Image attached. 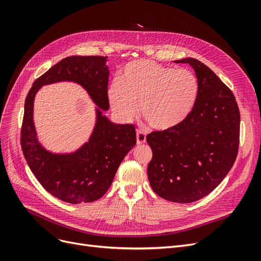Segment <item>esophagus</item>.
<instances>
[{"instance_id": "esophagus-1", "label": "esophagus", "mask_w": 261, "mask_h": 261, "mask_svg": "<svg viewBox=\"0 0 261 261\" xmlns=\"http://www.w3.org/2000/svg\"><path fill=\"white\" fill-rule=\"evenodd\" d=\"M145 141H146V135L141 130L137 132V144H139V145L143 144V143H145Z\"/></svg>"}]
</instances>
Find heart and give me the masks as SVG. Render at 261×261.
I'll return each instance as SVG.
<instances>
[{"mask_svg": "<svg viewBox=\"0 0 261 261\" xmlns=\"http://www.w3.org/2000/svg\"><path fill=\"white\" fill-rule=\"evenodd\" d=\"M198 93V82L189 70H177L153 60H134L108 87L111 108L124 121L139 116L147 125L166 130L189 116Z\"/></svg>", "mask_w": 261, "mask_h": 261, "instance_id": "obj_1", "label": "heart"}]
</instances>
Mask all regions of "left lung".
<instances>
[{
  "instance_id": "8db88e82",
  "label": "left lung",
  "mask_w": 261,
  "mask_h": 261,
  "mask_svg": "<svg viewBox=\"0 0 261 261\" xmlns=\"http://www.w3.org/2000/svg\"><path fill=\"white\" fill-rule=\"evenodd\" d=\"M175 63L192 66L198 93L178 125L146 136L153 151L147 176L160 197L188 204L214 191L231 169L239 148L240 111L231 90L212 69L191 57Z\"/></svg>"
}]
</instances>
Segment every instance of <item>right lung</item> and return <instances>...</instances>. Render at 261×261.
I'll return each instance as SVG.
<instances>
[{"instance_id": "add662e5", "label": "right lung", "mask_w": 261, "mask_h": 261, "mask_svg": "<svg viewBox=\"0 0 261 261\" xmlns=\"http://www.w3.org/2000/svg\"><path fill=\"white\" fill-rule=\"evenodd\" d=\"M107 56H70L64 58L37 79L30 89L21 127V147L27 163L42 187L59 200L71 203H91L102 197L124 157L135 146L133 124H114L97 109V121L88 143L69 155L45 151L36 138L33 106L36 92L43 85L61 81L81 84L94 103L109 108Z\"/></svg>"}]
</instances>
